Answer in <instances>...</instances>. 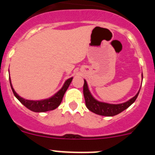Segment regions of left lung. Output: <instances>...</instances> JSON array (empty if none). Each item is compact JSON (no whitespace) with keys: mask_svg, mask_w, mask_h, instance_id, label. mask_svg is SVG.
Segmentation results:
<instances>
[{"mask_svg":"<svg viewBox=\"0 0 155 155\" xmlns=\"http://www.w3.org/2000/svg\"><path fill=\"white\" fill-rule=\"evenodd\" d=\"M141 77L142 79H143V74H141ZM84 86H83V93H84V99H85L86 107L91 112L95 113V114L100 115V116H113L122 113L123 111L130 107L135 102V100L137 99L138 94H139L140 90V88L136 95L131 98L130 99H129L127 102L120 104H111L108 103V102H100V101L97 100L91 94L85 79H84Z\"/></svg>","mask_w":155,"mask_h":155,"instance_id":"1","label":"left lung"}]
</instances>
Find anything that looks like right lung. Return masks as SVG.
<instances>
[{
    "label": "right lung",
    "mask_w": 155,
    "mask_h": 155,
    "mask_svg": "<svg viewBox=\"0 0 155 155\" xmlns=\"http://www.w3.org/2000/svg\"><path fill=\"white\" fill-rule=\"evenodd\" d=\"M72 79H73V77H71L68 80H66L64 85L62 86L61 89L50 98L41 100H28L23 98L22 97H21L16 93V91L13 88V86H12L11 78L9 77L11 87H12V90L13 91L14 94H15V96L18 98V100L22 105H24L25 107L28 108V109H30L32 112H35V113H43V112H47V111L53 110V109H57L59 105H61L63 97H64L66 91L68 90L70 84L72 81Z\"/></svg>",
    "instance_id": "obj_1"
}]
</instances>
